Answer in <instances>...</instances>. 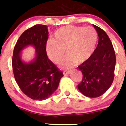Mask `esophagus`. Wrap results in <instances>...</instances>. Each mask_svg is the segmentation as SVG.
Here are the masks:
<instances>
[{"mask_svg":"<svg viewBox=\"0 0 126 126\" xmlns=\"http://www.w3.org/2000/svg\"><path fill=\"white\" fill-rule=\"evenodd\" d=\"M71 73V71L70 70H64V71H63V74H64V75H65V74H69Z\"/></svg>","mask_w":126,"mask_h":126,"instance_id":"1","label":"esophagus"}]
</instances>
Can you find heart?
Listing matches in <instances>:
<instances>
[{"label": "heart", "instance_id": "obj_1", "mask_svg": "<svg viewBox=\"0 0 126 126\" xmlns=\"http://www.w3.org/2000/svg\"><path fill=\"white\" fill-rule=\"evenodd\" d=\"M53 38L47 43L48 55L54 63L59 64L64 58L65 49L68 55L62 67L69 68L77 62L83 63L92 57L96 48L98 33L90 26L67 25L57 30Z\"/></svg>", "mask_w": 126, "mask_h": 126}]
</instances>
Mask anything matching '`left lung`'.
Here are the masks:
<instances>
[{
    "instance_id": "obj_1",
    "label": "left lung",
    "mask_w": 126,
    "mask_h": 126,
    "mask_svg": "<svg viewBox=\"0 0 126 126\" xmlns=\"http://www.w3.org/2000/svg\"><path fill=\"white\" fill-rule=\"evenodd\" d=\"M98 34V43L92 57L78 68L83 79L78 85L82 94L90 98L100 96L110 87L114 78L115 53L107 33L93 24Z\"/></svg>"
}]
</instances>
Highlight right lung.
I'll use <instances>...</instances> for the list:
<instances>
[{
  "label": "right lung",
  "mask_w": 126,
  "mask_h": 126,
  "mask_svg": "<svg viewBox=\"0 0 126 126\" xmlns=\"http://www.w3.org/2000/svg\"><path fill=\"white\" fill-rule=\"evenodd\" d=\"M48 36L47 26L36 24L23 32L13 52L12 65L16 81L26 96L36 100H43L50 96L64 76L48 57L46 51ZM30 45L35 48L37 57L33 62L26 64L20 58V52Z\"/></svg>",
  "instance_id": "1"
}]
</instances>
